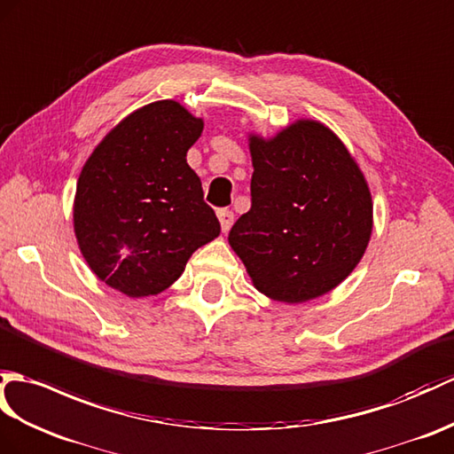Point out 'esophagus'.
Listing matches in <instances>:
<instances>
[{
	"mask_svg": "<svg viewBox=\"0 0 454 454\" xmlns=\"http://www.w3.org/2000/svg\"><path fill=\"white\" fill-rule=\"evenodd\" d=\"M218 220H220V226H223V231H228L231 224H234V213H231L230 208H220Z\"/></svg>",
	"mask_w": 454,
	"mask_h": 454,
	"instance_id": "34e87169",
	"label": "esophagus"
}]
</instances>
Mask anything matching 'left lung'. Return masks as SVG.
I'll return each mask as SVG.
<instances>
[{
	"label": "left lung",
	"instance_id": "obj_1",
	"mask_svg": "<svg viewBox=\"0 0 454 454\" xmlns=\"http://www.w3.org/2000/svg\"><path fill=\"white\" fill-rule=\"evenodd\" d=\"M251 208L228 241L265 296L301 303L350 275L370 244V187L342 141L300 120L275 139L251 137Z\"/></svg>",
	"mask_w": 454,
	"mask_h": 454
}]
</instances>
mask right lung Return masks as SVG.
<instances>
[{"instance_id":"obj_1","label":"right lung","mask_w":454,"mask_h":454,"mask_svg":"<svg viewBox=\"0 0 454 454\" xmlns=\"http://www.w3.org/2000/svg\"><path fill=\"white\" fill-rule=\"evenodd\" d=\"M203 120L174 100L129 114L94 149L77 182L73 223L94 275L129 298L174 284L220 234L187 151Z\"/></svg>"}]
</instances>
